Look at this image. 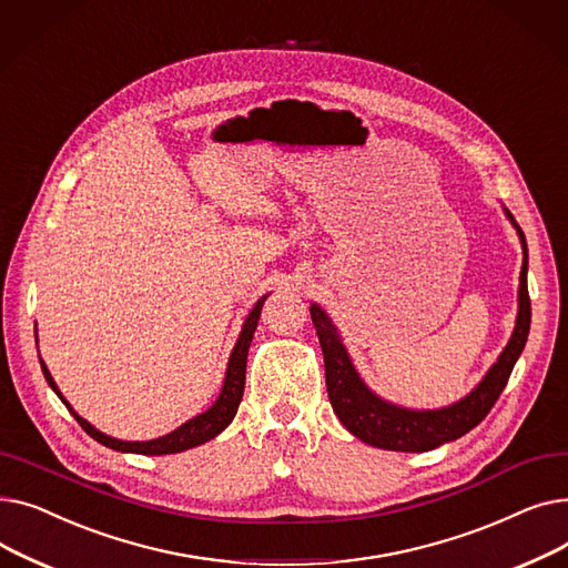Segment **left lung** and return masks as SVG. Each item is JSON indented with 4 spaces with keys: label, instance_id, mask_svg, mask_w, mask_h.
<instances>
[{
    "label": "left lung",
    "instance_id": "1",
    "mask_svg": "<svg viewBox=\"0 0 568 568\" xmlns=\"http://www.w3.org/2000/svg\"><path fill=\"white\" fill-rule=\"evenodd\" d=\"M506 216L514 223L520 244H523V272L518 287V317L516 329L509 338V345L504 347L499 359L486 373V377L476 384V389L469 392L463 400L442 407V409H407L394 403L382 400L373 394L364 379L352 366L349 354L341 341V334L317 304L311 306V317L324 354V375H326V392H329L332 407L341 424L362 442L377 446V449L389 452H430L437 446L454 442L469 433L474 426H479L486 414L497 403L504 392L506 382L511 377V371L518 362L520 352L525 349L531 322V304L527 292V242L520 225L504 209Z\"/></svg>",
    "mask_w": 568,
    "mask_h": 568
}]
</instances>
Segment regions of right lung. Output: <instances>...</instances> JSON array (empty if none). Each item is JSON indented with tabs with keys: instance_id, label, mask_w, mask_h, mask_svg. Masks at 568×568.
I'll list each match as a JSON object with an SVG mask.
<instances>
[{
	"instance_id": "right-lung-1",
	"label": "right lung",
	"mask_w": 568,
	"mask_h": 568,
	"mask_svg": "<svg viewBox=\"0 0 568 568\" xmlns=\"http://www.w3.org/2000/svg\"><path fill=\"white\" fill-rule=\"evenodd\" d=\"M266 300V294L262 300H257V304L253 306V311L248 313L246 322H244V329L236 338V345L230 354V362H227V371H225V382H223V389L216 398V403L209 407L206 412L193 416L186 424L179 426L176 430L159 437V439H149V442H124V439H114L101 430H97L92 424L84 422L82 416L69 405V400L62 396V392L57 389V384L50 375V371L45 368V364L41 362L43 375L48 379V384L52 386V392L62 398V403L69 407V412L75 416V422L82 426V430L94 437L97 442H101L108 449L114 452H122V454H142V456H168V454H182L186 449H193V446H200L209 439H214L219 433H223L239 409V403H242L244 396V384H246V356H248V347L253 341V334L257 329V320L262 313V304Z\"/></svg>"
}]
</instances>
